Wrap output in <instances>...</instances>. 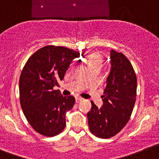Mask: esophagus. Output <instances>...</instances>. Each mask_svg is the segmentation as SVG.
<instances>
[{
  "mask_svg": "<svg viewBox=\"0 0 159 159\" xmlns=\"http://www.w3.org/2000/svg\"><path fill=\"white\" fill-rule=\"evenodd\" d=\"M83 100V98L81 97H76V102H79V101H81Z\"/></svg>",
  "mask_w": 159,
  "mask_h": 159,
  "instance_id": "esophagus-1",
  "label": "esophagus"
}]
</instances>
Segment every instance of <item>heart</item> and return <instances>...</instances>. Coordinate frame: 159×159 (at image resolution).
<instances>
[{
  "mask_svg": "<svg viewBox=\"0 0 159 159\" xmlns=\"http://www.w3.org/2000/svg\"><path fill=\"white\" fill-rule=\"evenodd\" d=\"M85 61L90 69H99L103 63V58L100 53L93 51L86 55Z\"/></svg>",
  "mask_w": 159,
  "mask_h": 159,
  "instance_id": "heart-1",
  "label": "heart"
}]
</instances>
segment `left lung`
I'll use <instances>...</instances> for the list:
<instances>
[{"instance_id":"1","label":"left lung","mask_w":159,"mask_h":159,"mask_svg":"<svg viewBox=\"0 0 159 159\" xmlns=\"http://www.w3.org/2000/svg\"><path fill=\"white\" fill-rule=\"evenodd\" d=\"M111 66L102 107L98 108L91 101L92 108L87 113L90 131L101 139L111 138L124 128L136 98L137 78L129 60L123 53L111 50Z\"/></svg>"}]
</instances>
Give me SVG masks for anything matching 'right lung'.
<instances>
[{
	"label": "right lung",
	"instance_id": "add662e5",
	"mask_svg": "<svg viewBox=\"0 0 159 159\" xmlns=\"http://www.w3.org/2000/svg\"><path fill=\"white\" fill-rule=\"evenodd\" d=\"M79 55L64 47L46 46L35 51L23 68L19 84L21 108L30 125L44 136H55L65 128L66 114L75 98L63 97L54 86H58Z\"/></svg>",
	"mask_w": 159,
	"mask_h": 159
}]
</instances>
